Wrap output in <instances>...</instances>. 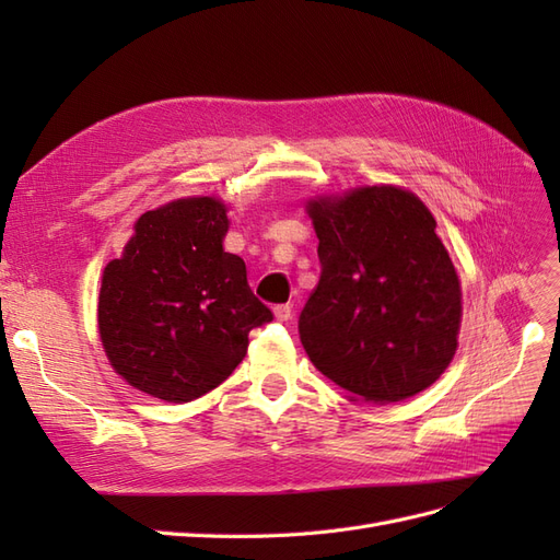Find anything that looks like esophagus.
<instances>
[{
  "instance_id": "esophagus-1",
  "label": "esophagus",
  "mask_w": 560,
  "mask_h": 560,
  "mask_svg": "<svg viewBox=\"0 0 560 560\" xmlns=\"http://www.w3.org/2000/svg\"><path fill=\"white\" fill-rule=\"evenodd\" d=\"M273 313H276V317H278L280 322H290V319H292V315H294V311H292L290 303H280V306H276V308H273Z\"/></svg>"
}]
</instances>
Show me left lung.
<instances>
[{
  "instance_id": "obj_1",
  "label": "left lung",
  "mask_w": 560,
  "mask_h": 560,
  "mask_svg": "<svg viewBox=\"0 0 560 560\" xmlns=\"http://www.w3.org/2000/svg\"><path fill=\"white\" fill-rule=\"evenodd\" d=\"M319 282L299 315L311 362L352 397L393 404L451 364L460 282L430 210L395 186L308 206Z\"/></svg>"
}]
</instances>
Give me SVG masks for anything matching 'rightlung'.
Here are the masks:
<instances>
[{"label":"right lung","instance_id":"obj_1","mask_svg":"<svg viewBox=\"0 0 560 560\" xmlns=\"http://www.w3.org/2000/svg\"><path fill=\"white\" fill-rule=\"evenodd\" d=\"M224 202L182 198L144 212L124 257L107 264L97 301L100 338L132 387L191 401L224 383L247 334L273 319L254 296L238 254L222 247Z\"/></svg>","mask_w":560,"mask_h":560}]
</instances>
